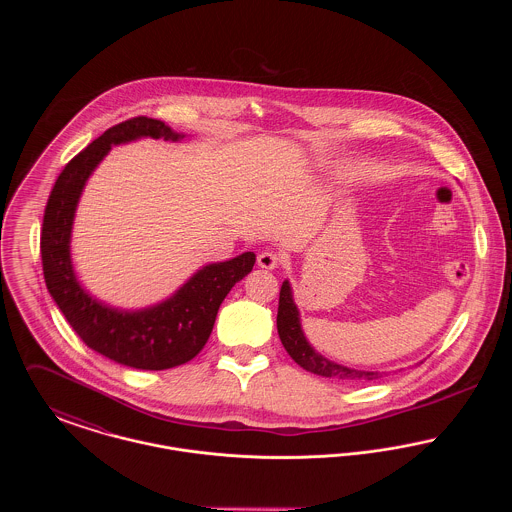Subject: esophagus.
<instances>
[{"label":"esophagus","mask_w":512,"mask_h":512,"mask_svg":"<svg viewBox=\"0 0 512 512\" xmlns=\"http://www.w3.org/2000/svg\"><path fill=\"white\" fill-rule=\"evenodd\" d=\"M257 265L261 268H265V270H274V268L280 265V255L276 253V251H263V253H259V257H257Z\"/></svg>","instance_id":"obj_1"}]
</instances>
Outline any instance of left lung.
Masks as SVG:
<instances>
[{
	"label": "left lung",
	"mask_w": 512,
	"mask_h": 512,
	"mask_svg": "<svg viewBox=\"0 0 512 512\" xmlns=\"http://www.w3.org/2000/svg\"><path fill=\"white\" fill-rule=\"evenodd\" d=\"M276 326H278L280 341H282L284 349L288 351V355L307 372H313V374L324 376V378L343 380V382H372L386 374V372H378V370H359V368L340 365V363H334V361L326 359L324 355H320L305 338V332L301 326V315L293 301L290 280H284L282 288H280Z\"/></svg>",
	"instance_id": "obj_1"
}]
</instances>
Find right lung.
Wrapping results in <instances>:
<instances>
[{"instance_id": "add662e5", "label": "right lung", "mask_w": 512, "mask_h": 512, "mask_svg": "<svg viewBox=\"0 0 512 512\" xmlns=\"http://www.w3.org/2000/svg\"><path fill=\"white\" fill-rule=\"evenodd\" d=\"M142 138L180 142L157 119L136 117L105 130L59 174L42 224V267L48 292L74 332L90 349L119 365L165 370L192 361L209 340L220 303L255 265V253L209 263L194 272L171 297L144 309L113 307L88 292L76 276L71 255L73 224L80 195L111 147Z\"/></svg>"}]
</instances>
